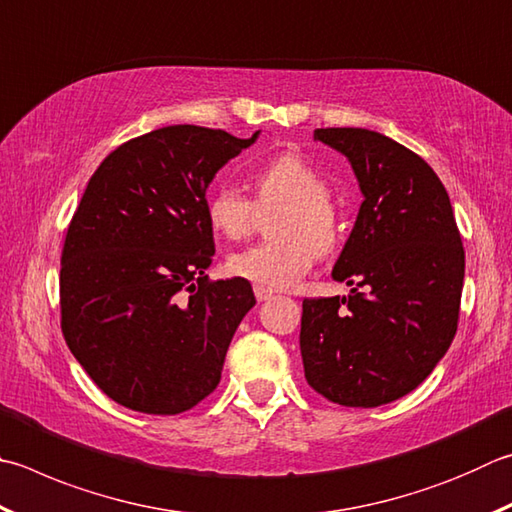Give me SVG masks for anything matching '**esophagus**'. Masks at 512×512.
Returning <instances> with one entry per match:
<instances>
[{"mask_svg":"<svg viewBox=\"0 0 512 512\" xmlns=\"http://www.w3.org/2000/svg\"><path fill=\"white\" fill-rule=\"evenodd\" d=\"M255 297H257V302H266L273 297V291H268V288H262V286H255Z\"/></svg>","mask_w":512,"mask_h":512,"instance_id":"34e87169","label":"esophagus"}]
</instances>
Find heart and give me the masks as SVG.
Masks as SVG:
<instances>
[{"label": "heart", "instance_id": "1", "mask_svg": "<svg viewBox=\"0 0 512 512\" xmlns=\"http://www.w3.org/2000/svg\"><path fill=\"white\" fill-rule=\"evenodd\" d=\"M255 203L237 188H217L208 199V221L219 235L244 239L257 224V208L282 203L273 219V241L237 250L228 271L262 288H291L311 271L318 253H329L338 241V212L329 188L300 156L284 154L255 174Z\"/></svg>", "mask_w": 512, "mask_h": 512}]
</instances>
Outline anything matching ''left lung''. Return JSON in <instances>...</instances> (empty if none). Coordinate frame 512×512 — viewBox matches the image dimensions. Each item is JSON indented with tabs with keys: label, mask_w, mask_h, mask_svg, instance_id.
<instances>
[{
	"label": "left lung",
	"mask_w": 512,
	"mask_h": 512,
	"mask_svg": "<svg viewBox=\"0 0 512 512\" xmlns=\"http://www.w3.org/2000/svg\"><path fill=\"white\" fill-rule=\"evenodd\" d=\"M313 138L347 156L365 201L331 273L351 293L302 302L304 376L333 403L378 407L421 385L452 345L466 253L421 156L362 127Z\"/></svg>",
	"instance_id": "8db88e82"
}]
</instances>
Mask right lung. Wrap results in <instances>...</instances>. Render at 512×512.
Listing matches in <instances>:
<instances>
[{"label":"right lung","instance_id":"1","mask_svg":"<svg viewBox=\"0 0 512 512\" xmlns=\"http://www.w3.org/2000/svg\"><path fill=\"white\" fill-rule=\"evenodd\" d=\"M170 125L116 147L87 183L62 250V333L111 401L181 414L215 392L248 280L210 282L208 185L257 141Z\"/></svg>","mask_w":512,"mask_h":512}]
</instances>
